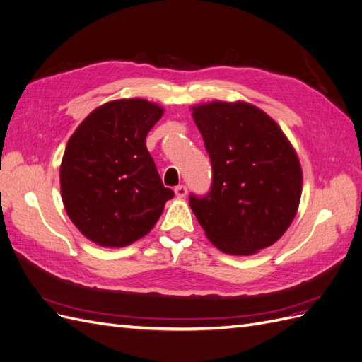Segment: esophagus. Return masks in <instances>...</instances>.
Masks as SVG:
<instances>
[{"instance_id":"34e87169","label":"esophagus","mask_w":362,"mask_h":362,"mask_svg":"<svg viewBox=\"0 0 362 362\" xmlns=\"http://www.w3.org/2000/svg\"><path fill=\"white\" fill-rule=\"evenodd\" d=\"M175 194H177V198H185V194H187V187L182 184L177 185V187H175Z\"/></svg>"}]
</instances>
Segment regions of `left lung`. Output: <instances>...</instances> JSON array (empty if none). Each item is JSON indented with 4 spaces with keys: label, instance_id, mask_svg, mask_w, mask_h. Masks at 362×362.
Returning <instances> with one entry per match:
<instances>
[{
    "label": "left lung",
    "instance_id": "8db88e82",
    "mask_svg": "<svg viewBox=\"0 0 362 362\" xmlns=\"http://www.w3.org/2000/svg\"><path fill=\"white\" fill-rule=\"evenodd\" d=\"M211 160L213 181L190 206L208 240L225 254L252 255L282 237L298 211L302 169L279 125L247 103L192 108Z\"/></svg>",
    "mask_w": 362,
    "mask_h": 362
}]
</instances>
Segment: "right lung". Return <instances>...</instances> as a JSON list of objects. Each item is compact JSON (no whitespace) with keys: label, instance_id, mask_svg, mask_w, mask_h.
Here are the masks:
<instances>
[{"label":"right lung","instance_id":"right-lung-1","mask_svg":"<svg viewBox=\"0 0 362 362\" xmlns=\"http://www.w3.org/2000/svg\"><path fill=\"white\" fill-rule=\"evenodd\" d=\"M163 108L140 98L98 107L71 136L60 190L72 223L93 243L124 247L146 235L173 192L146 149Z\"/></svg>","mask_w":362,"mask_h":362}]
</instances>
